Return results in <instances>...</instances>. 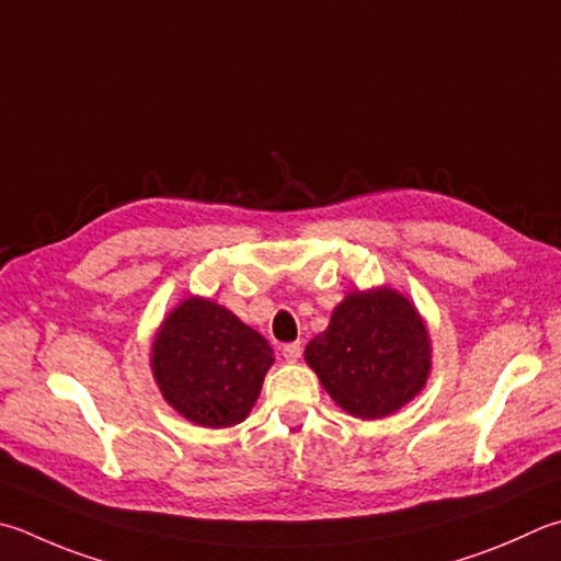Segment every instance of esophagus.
I'll return each instance as SVG.
<instances>
[{"label":"esophagus","mask_w":561,"mask_h":561,"mask_svg":"<svg viewBox=\"0 0 561 561\" xmlns=\"http://www.w3.org/2000/svg\"><path fill=\"white\" fill-rule=\"evenodd\" d=\"M282 355H284V358H287V360H299L301 358V343L297 341V343H287V345H284V348H282Z\"/></svg>","instance_id":"obj_1"}]
</instances>
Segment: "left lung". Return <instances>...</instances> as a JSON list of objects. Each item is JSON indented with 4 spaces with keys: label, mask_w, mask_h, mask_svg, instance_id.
Segmentation results:
<instances>
[{
    "label": "left lung",
    "mask_w": 561,
    "mask_h": 561,
    "mask_svg": "<svg viewBox=\"0 0 561 561\" xmlns=\"http://www.w3.org/2000/svg\"><path fill=\"white\" fill-rule=\"evenodd\" d=\"M304 358L335 402L360 420H380L422 390L430 335L420 313L392 289L348 294Z\"/></svg>",
    "instance_id": "obj_1"
}]
</instances>
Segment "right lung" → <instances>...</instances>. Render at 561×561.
Wrapping results in <instances>:
<instances>
[{"instance_id":"1","label":"right lung","mask_w":561,"mask_h":561,"mask_svg":"<svg viewBox=\"0 0 561 561\" xmlns=\"http://www.w3.org/2000/svg\"><path fill=\"white\" fill-rule=\"evenodd\" d=\"M151 353L167 402L213 430L245 420L274 360L257 331L206 299H186L171 311Z\"/></svg>"}]
</instances>
